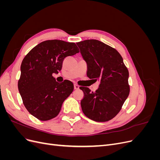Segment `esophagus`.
<instances>
[{
    "label": "esophagus",
    "instance_id": "esophagus-1",
    "mask_svg": "<svg viewBox=\"0 0 160 160\" xmlns=\"http://www.w3.org/2000/svg\"><path fill=\"white\" fill-rule=\"evenodd\" d=\"M74 89H79V86L78 85L75 84V85H74Z\"/></svg>",
    "mask_w": 160,
    "mask_h": 160
}]
</instances>
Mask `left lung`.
Here are the masks:
<instances>
[{
  "label": "left lung",
  "mask_w": 160,
  "mask_h": 160,
  "mask_svg": "<svg viewBox=\"0 0 160 160\" xmlns=\"http://www.w3.org/2000/svg\"><path fill=\"white\" fill-rule=\"evenodd\" d=\"M77 45L88 65L87 75L100 81L95 92L86 87L79 88L84 93L82 111L95 122H108L118 115L129 95L128 69L119 52L103 42L89 39Z\"/></svg>",
  "instance_id": "left-lung-1"
}]
</instances>
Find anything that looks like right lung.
Instances as JSON below:
<instances>
[{
  "label": "right lung",
  "instance_id": "1",
  "mask_svg": "<svg viewBox=\"0 0 160 160\" xmlns=\"http://www.w3.org/2000/svg\"><path fill=\"white\" fill-rule=\"evenodd\" d=\"M79 52L75 42L47 40L32 48L24 58L18 88L24 105L34 117L47 121L59 113L74 86L69 80L58 83L52 74L61 70L65 57Z\"/></svg>",
  "mask_w": 160,
  "mask_h": 160
}]
</instances>
